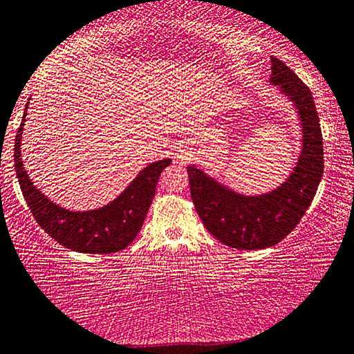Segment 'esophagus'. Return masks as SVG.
Segmentation results:
<instances>
[{
  "label": "esophagus",
  "mask_w": 354,
  "mask_h": 354,
  "mask_svg": "<svg viewBox=\"0 0 354 354\" xmlns=\"http://www.w3.org/2000/svg\"><path fill=\"white\" fill-rule=\"evenodd\" d=\"M176 159L179 162H184V160H189L190 159V151L187 147H179V149H176V154H175Z\"/></svg>",
  "instance_id": "esophagus-1"
}]
</instances>
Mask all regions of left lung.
<instances>
[{
	"mask_svg": "<svg viewBox=\"0 0 354 354\" xmlns=\"http://www.w3.org/2000/svg\"><path fill=\"white\" fill-rule=\"evenodd\" d=\"M269 83L279 86L298 113L301 153L283 183L258 195H244L189 165L190 195L212 236L228 248L255 250L277 244L298 225L323 176V137L310 89L290 67L271 58Z\"/></svg>",
	"mask_w": 354,
	"mask_h": 354,
	"instance_id": "obj_1",
	"label": "left lung"
}]
</instances>
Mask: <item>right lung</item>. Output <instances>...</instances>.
<instances>
[{
    "instance_id": "right-lung-1",
    "label": "right lung",
    "mask_w": 354,
    "mask_h": 354,
    "mask_svg": "<svg viewBox=\"0 0 354 354\" xmlns=\"http://www.w3.org/2000/svg\"><path fill=\"white\" fill-rule=\"evenodd\" d=\"M26 109L15 136L14 165L21 194L36 222L56 243L82 254H113L126 249L142 230L160 173L171 164V159L148 164L110 203L89 211L66 209L53 203L31 183L24 167L20 145Z\"/></svg>"
}]
</instances>
